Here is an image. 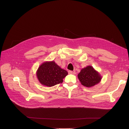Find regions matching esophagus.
<instances>
[{
  "label": "esophagus",
  "mask_w": 129,
  "mask_h": 129,
  "mask_svg": "<svg viewBox=\"0 0 129 129\" xmlns=\"http://www.w3.org/2000/svg\"><path fill=\"white\" fill-rule=\"evenodd\" d=\"M68 73H69V74H71V75H75V71H71V70H69L68 71Z\"/></svg>",
  "instance_id": "34e87169"
}]
</instances>
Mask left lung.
Instances as JSON below:
<instances>
[{
	"instance_id": "1",
	"label": "left lung",
	"mask_w": 129,
	"mask_h": 129,
	"mask_svg": "<svg viewBox=\"0 0 129 129\" xmlns=\"http://www.w3.org/2000/svg\"><path fill=\"white\" fill-rule=\"evenodd\" d=\"M81 84L87 87H91L99 84L102 79L100 73L92 66L82 68L78 75Z\"/></svg>"
}]
</instances>
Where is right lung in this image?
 <instances>
[{
  "instance_id": "obj_1",
  "label": "right lung",
  "mask_w": 129,
  "mask_h": 129,
  "mask_svg": "<svg viewBox=\"0 0 129 129\" xmlns=\"http://www.w3.org/2000/svg\"><path fill=\"white\" fill-rule=\"evenodd\" d=\"M68 72L61 68L54 61H46L40 65L36 71V76L40 84L52 87L62 83Z\"/></svg>"
}]
</instances>
